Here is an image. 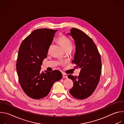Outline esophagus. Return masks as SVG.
Listing matches in <instances>:
<instances>
[{
  "label": "esophagus",
  "instance_id": "1",
  "mask_svg": "<svg viewBox=\"0 0 124 124\" xmlns=\"http://www.w3.org/2000/svg\"><path fill=\"white\" fill-rule=\"evenodd\" d=\"M63 78H68V76L66 75V74H63Z\"/></svg>",
  "mask_w": 124,
  "mask_h": 124
}]
</instances>
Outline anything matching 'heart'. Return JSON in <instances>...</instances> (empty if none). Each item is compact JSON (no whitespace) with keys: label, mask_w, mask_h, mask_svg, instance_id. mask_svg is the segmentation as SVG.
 <instances>
[{"label":"heart","mask_w":124,"mask_h":124,"mask_svg":"<svg viewBox=\"0 0 124 124\" xmlns=\"http://www.w3.org/2000/svg\"><path fill=\"white\" fill-rule=\"evenodd\" d=\"M58 42L61 45L65 50H70L72 47V42L69 38L62 35L58 38Z\"/></svg>","instance_id":"b5f03b06"}]
</instances>
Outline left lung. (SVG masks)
Returning a JSON list of instances; mask_svg holds the SVG:
<instances>
[{
  "label": "left lung",
  "mask_w": 124,
  "mask_h": 124,
  "mask_svg": "<svg viewBox=\"0 0 124 124\" xmlns=\"http://www.w3.org/2000/svg\"><path fill=\"white\" fill-rule=\"evenodd\" d=\"M71 35L75 40L76 52L73 64L81 68L79 76L69 75L74 83L70 93L74 98L83 100L90 96L99 82L101 72V55L92 39L82 31L73 28Z\"/></svg>",
  "instance_id": "left-lung-1"
}]
</instances>
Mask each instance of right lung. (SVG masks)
Returning <instances> with one entry per match:
<instances>
[{
	"label": "right lung",
	"instance_id": "add662e5",
	"mask_svg": "<svg viewBox=\"0 0 124 124\" xmlns=\"http://www.w3.org/2000/svg\"><path fill=\"white\" fill-rule=\"evenodd\" d=\"M56 31L47 28L35 30L20 46L16 72L23 90L32 99L39 100L46 97L52 85L62 78L59 70H45V73L41 70L42 62L47 56Z\"/></svg>",
	"mask_w": 124,
	"mask_h": 124
}]
</instances>
